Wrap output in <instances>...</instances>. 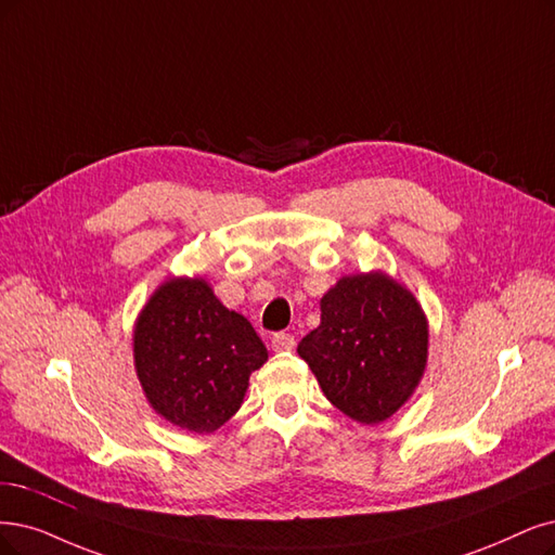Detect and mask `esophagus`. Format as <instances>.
<instances>
[{"instance_id":"esophagus-1","label":"esophagus","mask_w":555,"mask_h":555,"mask_svg":"<svg viewBox=\"0 0 555 555\" xmlns=\"http://www.w3.org/2000/svg\"><path fill=\"white\" fill-rule=\"evenodd\" d=\"M295 345H297V340H295L293 334L281 332V334L272 336V350L274 352H293Z\"/></svg>"}]
</instances>
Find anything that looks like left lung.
<instances>
[{
  "mask_svg": "<svg viewBox=\"0 0 555 555\" xmlns=\"http://www.w3.org/2000/svg\"><path fill=\"white\" fill-rule=\"evenodd\" d=\"M429 324L416 295L382 270L340 276L320 299V324L297 354L345 416L361 425L391 418L414 396Z\"/></svg>",
  "mask_w": 555,
  "mask_h": 555,
  "instance_id": "left-lung-1",
  "label": "left lung"
}]
</instances>
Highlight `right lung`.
<instances>
[{
  "label": "right lung",
  "mask_w": 555,
  "mask_h": 555,
  "mask_svg": "<svg viewBox=\"0 0 555 555\" xmlns=\"http://www.w3.org/2000/svg\"><path fill=\"white\" fill-rule=\"evenodd\" d=\"M132 357L155 414L188 433L210 435L237 414L267 347L203 276H173L139 311Z\"/></svg>",
  "instance_id": "add662e5"
}]
</instances>
